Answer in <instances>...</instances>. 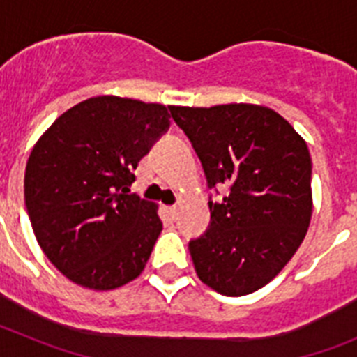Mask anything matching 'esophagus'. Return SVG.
I'll list each match as a JSON object with an SVG mask.
<instances>
[{
    "instance_id": "obj_1",
    "label": "esophagus",
    "mask_w": 357,
    "mask_h": 357,
    "mask_svg": "<svg viewBox=\"0 0 357 357\" xmlns=\"http://www.w3.org/2000/svg\"><path fill=\"white\" fill-rule=\"evenodd\" d=\"M166 213L169 214V218H172V220H175V218H176V213H178V209H176V206L166 207Z\"/></svg>"
}]
</instances>
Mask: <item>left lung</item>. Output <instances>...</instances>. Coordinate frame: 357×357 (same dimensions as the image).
<instances>
[{
    "mask_svg": "<svg viewBox=\"0 0 357 357\" xmlns=\"http://www.w3.org/2000/svg\"><path fill=\"white\" fill-rule=\"evenodd\" d=\"M209 188L211 225L189 241L198 279L225 296L266 286L298 250L313 214L311 155L275 110L252 103L172 107Z\"/></svg>",
    "mask_w": 357,
    "mask_h": 357,
    "instance_id": "1",
    "label": "left lung"
}]
</instances>
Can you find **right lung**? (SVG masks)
Masks as SVG:
<instances>
[{
    "label": "right lung",
    "mask_w": 357,
    "mask_h": 357,
    "mask_svg": "<svg viewBox=\"0 0 357 357\" xmlns=\"http://www.w3.org/2000/svg\"><path fill=\"white\" fill-rule=\"evenodd\" d=\"M169 109L94 96L44 132L24 172L37 243L75 284L109 291L139 277L162 222L130 185L134 169L169 127Z\"/></svg>",
    "instance_id": "obj_1"
}]
</instances>
